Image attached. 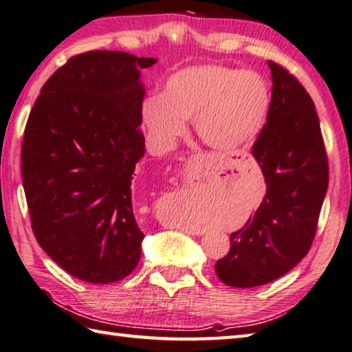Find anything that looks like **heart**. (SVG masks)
Instances as JSON below:
<instances>
[{
  "label": "heart",
  "mask_w": 352,
  "mask_h": 352,
  "mask_svg": "<svg viewBox=\"0 0 352 352\" xmlns=\"http://www.w3.org/2000/svg\"><path fill=\"white\" fill-rule=\"evenodd\" d=\"M271 94L260 75L223 65L182 69L164 82L163 94L143 101L142 117L158 149H169L194 118L198 138L210 149L240 151L263 131Z\"/></svg>",
  "instance_id": "obj_1"
}]
</instances>
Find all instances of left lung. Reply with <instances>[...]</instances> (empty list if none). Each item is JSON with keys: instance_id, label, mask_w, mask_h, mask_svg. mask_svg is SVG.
<instances>
[{"instance_id": "8db88e82", "label": "left lung", "mask_w": 352, "mask_h": 352, "mask_svg": "<svg viewBox=\"0 0 352 352\" xmlns=\"http://www.w3.org/2000/svg\"><path fill=\"white\" fill-rule=\"evenodd\" d=\"M271 107L252 146L266 195L246 225L231 234V249L215 274L234 287L261 286L285 276L308 254L328 190L329 166L314 101L277 63Z\"/></svg>"}]
</instances>
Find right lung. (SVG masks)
<instances>
[{"mask_svg":"<svg viewBox=\"0 0 352 352\" xmlns=\"http://www.w3.org/2000/svg\"><path fill=\"white\" fill-rule=\"evenodd\" d=\"M155 61L117 50L75 55L44 82L25 124L32 231L56 265L89 283L118 282L142 255L131 184L144 155L140 70Z\"/></svg>","mask_w":352,"mask_h":352,"instance_id":"1","label":"right lung"}]
</instances>
